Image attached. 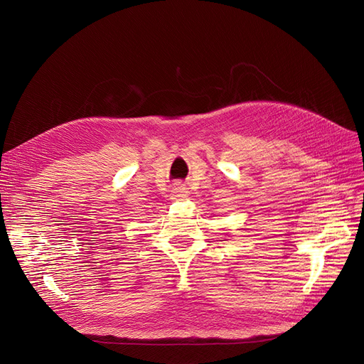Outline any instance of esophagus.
Returning a JSON list of instances; mask_svg holds the SVG:
<instances>
[{
	"instance_id": "obj_1",
	"label": "esophagus",
	"mask_w": 364,
	"mask_h": 364,
	"mask_svg": "<svg viewBox=\"0 0 364 364\" xmlns=\"http://www.w3.org/2000/svg\"><path fill=\"white\" fill-rule=\"evenodd\" d=\"M188 196V188L183 183H176L171 190V199L174 200H182Z\"/></svg>"
}]
</instances>
